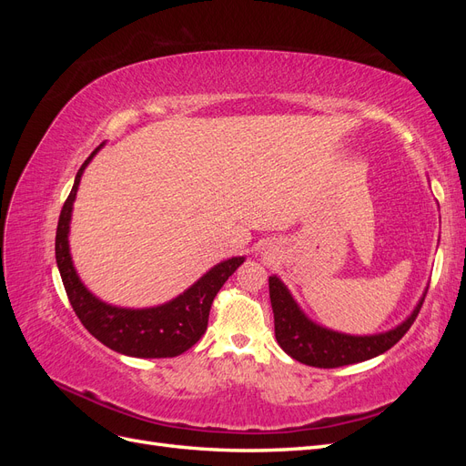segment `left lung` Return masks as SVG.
<instances>
[{"instance_id":"8db88e82","label":"left lung","mask_w":466,"mask_h":466,"mask_svg":"<svg viewBox=\"0 0 466 466\" xmlns=\"http://www.w3.org/2000/svg\"><path fill=\"white\" fill-rule=\"evenodd\" d=\"M268 286H270L274 330L279 348L293 360L324 370L360 363L390 350L412 327L424 303L420 301L414 313L394 330L375 336H348L317 327L309 320L276 276L268 278Z\"/></svg>"}]
</instances>
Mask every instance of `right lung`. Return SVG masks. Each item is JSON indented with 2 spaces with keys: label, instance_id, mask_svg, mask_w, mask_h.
Returning a JSON list of instances; mask_svg holds the SVG:
<instances>
[{
  "label": "right lung",
  "instance_id": "right-lung-1",
  "mask_svg": "<svg viewBox=\"0 0 466 466\" xmlns=\"http://www.w3.org/2000/svg\"><path fill=\"white\" fill-rule=\"evenodd\" d=\"M96 151L98 147L89 155L77 171L74 188L64 202L58 219V229H56V262H58V270L64 281L67 299L72 303L83 327L98 342L118 351V354L132 358L180 356L182 351H187L198 342L206 332L214 298L225 281L229 279V276L243 264L245 258H231L211 268L188 291L161 307L132 311V309H118L93 298L74 270L67 247V231L79 178L83 175V168L87 167Z\"/></svg>",
  "mask_w": 466,
  "mask_h": 466
}]
</instances>
